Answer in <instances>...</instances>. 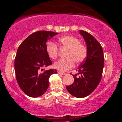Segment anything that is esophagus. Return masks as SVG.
I'll return each mask as SVG.
<instances>
[{
    "label": "esophagus",
    "mask_w": 122,
    "mask_h": 122,
    "mask_svg": "<svg viewBox=\"0 0 122 122\" xmlns=\"http://www.w3.org/2000/svg\"><path fill=\"white\" fill-rule=\"evenodd\" d=\"M58 73L59 74V75H65V73L62 72H60V71H59V72H58Z\"/></svg>",
    "instance_id": "esophagus-1"
}]
</instances>
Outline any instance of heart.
Listing matches in <instances>:
<instances>
[{
	"label": "heart",
	"instance_id": "heart-1",
	"mask_svg": "<svg viewBox=\"0 0 122 122\" xmlns=\"http://www.w3.org/2000/svg\"><path fill=\"white\" fill-rule=\"evenodd\" d=\"M61 46L68 47L66 58H61L54 62V68L57 70L65 72L72 68L76 63H80L86 56V49L81 43L80 41L72 36H63L58 38ZM46 51L50 58L55 59L58 54V47L54 42L48 41L46 44Z\"/></svg>",
	"mask_w": 122,
	"mask_h": 122
}]
</instances>
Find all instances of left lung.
<instances>
[{"label": "left lung", "mask_w": 122, "mask_h": 122, "mask_svg": "<svg viewBox=\"0 0 122 122\" xmlns=\"http://www.w3.org/2000/svg\"><path fill=\"white\" fill-rule=\"evenodd\" d=\"M86 45V57L78 68L80 76L73 75L74 82L66 86L71 95L83 98L90 95L96 89L101 80L104 68V54L101 45L91 34L79 30Z\"/></svg>", "instance_id": "8db88e82"}]
</instances>
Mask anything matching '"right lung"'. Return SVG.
<instances>
[{
  "label": "right lung",
  "instance_id": "right-lung-1",
  "mask_svg": "<svg viewBox=\"0 0 122 122\" xmlns=\"http://www.w3.org/2000/svg\"><path fill=\"white\" fill-rule=\"evenodd\" d=\"M58 33L49 31L35 32L25 39L17 50L15 59L16 80L23 92L31 97L44 94L49 87V79L57 70H44L51 64L46 51L47 40Z\"/></svg>",
  "mask_w": 122,
  "mask_h": 122
}]
</instances>
